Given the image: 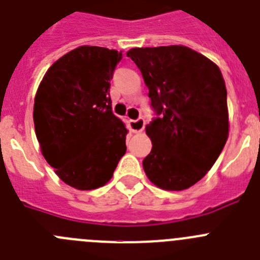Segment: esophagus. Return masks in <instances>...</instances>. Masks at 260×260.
Segmentation results:
<instances>
[{
	"mask_svg": "<svg viewBox=\"0 0 260 260\" xmlns=\"http://www.w3.org/2000/svg\"><path fill=\"white\" fill-rule=\"evenodd\" d=\"M145 127V121L144 118L139 117L137 120H132L130 121V128H132L133 133H140L143 132Z\"/></svg>",
	"mask_w": 260,
	"mask_h": 260,
	"instance_id": "34e87169",
	"label": "esophagus"
}]
</instances>
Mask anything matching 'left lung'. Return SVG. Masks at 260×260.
Instances as JSON below:
<instances>
[{
  "label": "left lung",
  "mask_w": 260,
  "mask_h": 260,
  "mask_svg": "<svg viewBox=\"0 0 260 260\" xmlns=\"http://www.w3.org/2000/svg\"><path fill=\"white\" fill-rule=\"evenodd\" d=\"M157 117L145 126L152 150L148 179L163 190L189 189L206 176L229 138L227 90L221 70L185 46L133 48Z\"/></svg>",
  "instance_id": "8db88e82"
}]
</instances>
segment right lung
<instances>
[{
    "label": "right lung",
    "mask_w": 260,
    "mask_h": 260,
    "mask_svg": "<svg viewBox=\"0 0 260 260\" xmlns=\"http://www.w3.org/2000/svg\"><path fill=\"white\" fill-rule=\"evenodd\" d=\"M122 53L81 46L47 70L33 120L43 157L65 184L93 190L107 184L126 153L125 123L111 107L110 80Z\"/></svg>",
    "instance_id": "1"
}]
</instances>
